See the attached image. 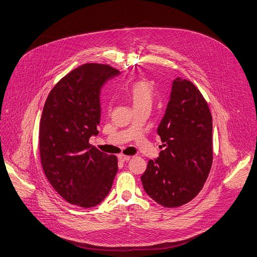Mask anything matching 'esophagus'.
<instances>
[{
    "label": "esophagus",
    "mask_w": 257,
    "mask_h": 257,
    "mask_svg": "<svg viewBox=\"0 0 257 257\" xmlns=\"http://www.w3.org/2000/svg\"><path fill=\"white\" fill-rule=\"evenodd\" d=\"M130 156H125V155H119V160L122 162H127L130 160Z\"/></svg>",
    "instance_id": "obj_1"
}]
</instances>
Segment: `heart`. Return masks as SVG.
Instances as JSON below:
<instances>
[{
  "mask_svg": "<svg viewBox=\"0 0 257 257\" xmlns=\"http://www.w3.org/2000/svg\"><path fill=\"white\" fill-rule=\"evenodd\" d=\"M153 88L145 81L134 82L128 90V95L134 107L146 104L151 105L153 101Z\"/></svg>",
  "mask_w": 257,
  "mask_h": 257,
  "instance_id": "heart-1",
  "label": "heart"
}]
</instances>
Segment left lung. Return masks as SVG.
Segmentation results:
<instances>
[{
	"label": "left lung",
	"instance_id": "1",
	"mask_svg": "<svg viewBox=\"0 0 257 257\" xmlns=\"http://www.w3.org/2000/svg\"><path fill=\"white\" fill-rule=\"evenodd\" d=\"M157 132L164 150L156 160L149 161L142 182L146 193L158 204L179 207L200 193L213 161L212 115L191 81H173Z\"/></svg>",
	"mask_w": 257,
	"mask_h": 257
}]
</instances>
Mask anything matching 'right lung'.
I'll return each instance as SVG.
<instances>
[{"instance_id":"right-lung-1","label":"right lung","mask_w":257,"mask_h":257,"mask_svg":"<svg viewBox=\"0 0 257 257\" xmlns=\"http://www.w3.org/2000/svg\"><path fill=\"white\" fill-rule=\"evenodd\" d=\"M118 69L86 63L64 76L46 99L39 130L44 173L69 204L98 205L108 195L118 159L89 144L100 123V89Z\"/></svg>"}]
</instances>
